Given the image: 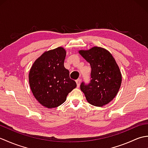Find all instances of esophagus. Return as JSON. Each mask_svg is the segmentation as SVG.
I'll use <instances>...</instances> for the list:
<instances>
[{
    "label": "esophagus",
    "mask_w": 148,
    "mask_h": 148,
    "mask_svg": "<svg viewBox=\"0 0 148 148\" xmlns=\"http://www.w3.org/2000/svg\"><path fill=\"white\" fill-rule=\"evenodd\" d=\"M81 79H78L76 80V84H77V86L79 87L80 85V83H81Z\"/></svg>",
    "instance_id": "1"
}]
</instances>
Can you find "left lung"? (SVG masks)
<instances>
[{"instance_id": "left-lung-1", "label": "left lung", "mask_w": 148, "mask_h": 148, "mask_svg": "<svg viewBox=\"0 0 148 148\" xmlns=\"http://www.w3.org/2000/svg\"><path fill=\"white\" fill-rule=\"evenodd\" d=\"M79 53L92 68L90 83L85 84L83 82L81 90L90 104L97 107L108 104L117 95L122 81L115 59L108 50L98 46L79 50Z\"/></svg>"}]
</instances>
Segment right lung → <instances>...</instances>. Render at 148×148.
<instances>
[{
  "label": "right lung",
  "instance_id": "add662e5",
  "mask_svg": "<svg viewBox=\"0 0 148 148\" xmlns=\"http://www.w3.org/2000/svg\"><path fill=\"white\" fill-rule=\"evenodd\" d=\"M65 49L58 47L45 51L31 67L29 81L36 99L47 108H54L64 103L68 94L77 84L64 67Z\"/></svg>",
  "mask_w": 148,
  "mask_h": 148
}]
</instances>
